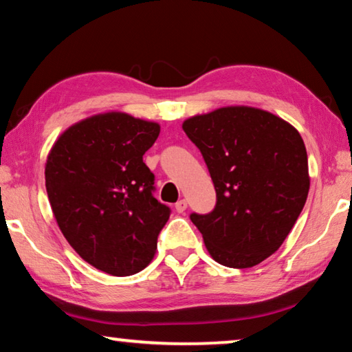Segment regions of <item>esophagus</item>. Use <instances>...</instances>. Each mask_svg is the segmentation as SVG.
Instances as JSON below:
<instances>
[{"mask_svg":"<svg viewBox=\"0 0 352 352\" xmlns=\"http://www.w3.org/2000/svg\"><path fill=\"white\" fill-rule=\"evenodd\" d=\"M186 208H188V201L184 200V199L178 200L177 204H175V210H177V212H183V211H186Z\"/></svg>","mask_w":352,"mask_h":352,"instance_id":"obj_1","label":"esophagus"}]
</instances>
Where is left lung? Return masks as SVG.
<instances>
[{"mask_svg":"<svg viewBox=\"0 0 352 352\" xmlns=\"http://www.w3.org/2000/svg\"><path fill=\"white\" fill-rule=\"evenodd\" d=\"M210 170L217 201L190 214L212 259L231 269L258 265L283 245L309 192L305 141L265 110L223 107L183 122Z\"/></svg>","mask_w":352,"mask_h":352,"instance_id":"left-lung-1","label":"left lung"}]
</instances>
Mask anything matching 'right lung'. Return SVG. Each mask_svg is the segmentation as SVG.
<instances>
[{
  "instance_id": "right-lung-1",
  "label": "right lung",
  "mask_w": 352,
  "mask_h": 352,
  "mask_svg": "<svg viewBox=\"0 0 352 352\" xmlns=\"http://www.w3.org/2000/svg\"><path fill=\"white\" fill-rule=\"evenodd\" d=\"M157 122L110 111L58 136L46 160L47 199L58 228L88 264L130 276L151 264L170 208L153 197L155 175L142 155Z\"/></svg>"
}]
</instances>
